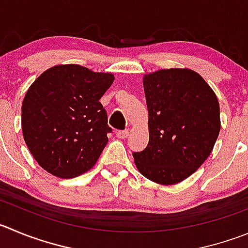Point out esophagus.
<instances>
[{
  "label": "esophagus",
  "mask_w": 248,
  "mask_h": 248,
  "mask_svg": "<svg viewBox=\"0 0 248 248\" xmlns=\"http://www.w3.org/2000/svg\"><path fill=\"white\" fill-rule=\"evenodd\" d=\"M128 129H122V131H117L116 132V137L120 138V140H124V138H127L128 136Z\"/></svg>",
  "instance_id": "34e87169"
}]
</instances>
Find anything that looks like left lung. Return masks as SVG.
Returning <instances> with one entry per match:
<instances>
[{
  "label": "left lung",
  "instance_id": "8db88e82",
  "mask_svg": "<svg viewBox=\"0 0 248 248\" xmlns=\"http://www.w3.org/2000/svg\"><path fill=\"white\" fill-rule=\"evenodd\" d=\"M149 143L133 153L140 172L160 185L191 176L209 156L220 131L217 95L197 72L160 69L143 78Z\"/></svg>",
  "mask_w": 248,
  "mask_h": 248
}]
</instances>
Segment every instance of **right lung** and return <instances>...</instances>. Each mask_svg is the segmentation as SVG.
<instances>
[{"label":"right lung","mask_w":248,"mask_h":248,"mask_svg":"<svg viewBox=\"0 0 248 248\" xmlns=\"http://www.w3.org/2000/svg\"><path fill=\"white\" fill-rule=\"evenodd\" d=\"M112 82L111 73L60 64L30 85L22 105V129L41 168L71 179L94 166L112 132L99 101Z\"/></svg>","instance_id":"right-lung-1"}]
</instances>
